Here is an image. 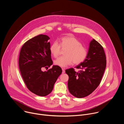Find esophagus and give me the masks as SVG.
Instances as JSON below:
<instances>
[{"instance_id":"34e87169","label":"esophagus","mask_w":124,"mask_h":124,"mask_svg":"<svg viewBox=\"0 0 124 124\" xmlns=\"http://www.w3.org/2000/svg\"><path fill=\"white\" fill-rule=\"evenodd\" d=\"M65 69L64 68H62V73L64 74V73H65Z\"/></svg>"}]
</instances>
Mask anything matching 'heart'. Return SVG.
I'll return each instance as SVG.
<instances>
[{"label": "heart", "instance_id": "1", "mask_svg": "<svg viewBox=\"0 0 124 124\" xmlns=\"http://www.w3.org/2000/svg\"><path fill=\"white\" fill-rule=\"evenodd\" d=\"M62 48H66L64 51L65 56L60 57L54 61L55 65L61 67H65L71 64H79L83 62L87 55L86 48L77 39L72 36L62 38L59 44L54 41L51 45L49 50L54 57H57Z\"/></svg>", "mask_w": 124, "mask_h": 124}]
</instances>
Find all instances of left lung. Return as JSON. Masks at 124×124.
Returning a JSON list of instances; mask_svg holds the SVG:
<instances>
[{
	"instance_id": "obj_1",
	"label": "left lung",
	"mask_w": 124,
	"mask_h": 124,
	"mask_svg": "<svg viewBox=\"0 0 124 124\" xmlns=\"http://www.w3.org/2000/svg\"><path fill=\"white\" fill-rule=\"evenodd\" d=\"M107 65L103 47L93 39L90 43L86 58L77 69L66 70L69 76L68 86L69 92L75 97L81 98L91 94L100 85Z\"/></svg>"
}]
</instances>
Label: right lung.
Segmentation results:
<instances>
[{
  "label": "right lung",
  "mask_w": 124,
  "mask_h": 124,
  "mask_svg": "<svg viewBox=\"0 0 124 124\" xmlns=\"http://www.w3.org/2000/svg\"><path fill=\"white\" fill-rule=\"evenodd\" d=\"M48 36L39 35L26 42L20 53L19 65L27 88L33 93L44 97L51 93L62 70L57 65L44 72L52 64Z\"/></svg>",
  "instance_id": "add662e5"
}]
</instances>
